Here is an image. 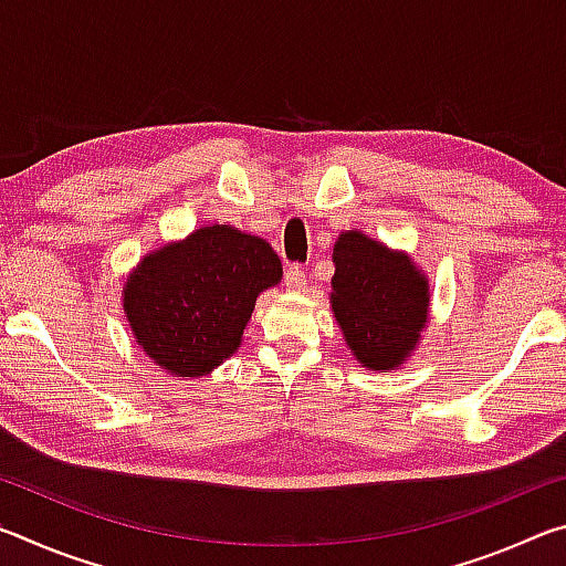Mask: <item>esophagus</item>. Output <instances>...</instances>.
<instances>
[{
	"label": "esophagus",
	"mask_w": 566,
	"mask_h": 566,
	"mask_svg": "<svg viewBox=\"0 0 566 566\" xmlns=\"http://www.w3.org/2000/svg\"><path fill=\"white\" fill-rule=\"evenodd\" d=\"M304 284H306V272L302 270V266L300 264L286 266V272H284V286H286V290H290V292H302Z\"/></svg>",
	"instance_id": "esophagus-1"
}]
</instances>
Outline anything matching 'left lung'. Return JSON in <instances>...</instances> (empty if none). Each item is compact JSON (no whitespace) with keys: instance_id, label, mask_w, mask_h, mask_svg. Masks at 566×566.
Instances as JSON below:
<instances>
[{"instance_id":"left-lung-1","label":"left lung","mask_w":566,"mask_h":566,"mask_svg":"<svg viewBox=\"0 0 566 566\" xmlns=\"http://www.w3.org/2000/svg\"><path fill=\"white\" fill-rule=\"evenodd\" d=\"M332 312L364 367L395 369L409 357L429 317V282L407 254L361 232L334 244Z\"/></svg>"}]
</instances>
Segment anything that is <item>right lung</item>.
Returning a JSON list of instances; mask_svg holds the SVG:
<instances>
[{"mask_svg": "<svg viewBox=\"0 0 566 566\" xmlns=\"http://www.w3.org/2000/svg\"><path fill=\"white\" fill-rule=\"evenodd\" d=\"M280 280L282 262L270 242L212 224L137 264L124 284V314L161 369L202 377L237 352L256 296Z\"/></svg>", "mask_w": 566, "mask_h": 566, "instance_id": "right-lung-1", "label": "right lung"}]
</instances>
